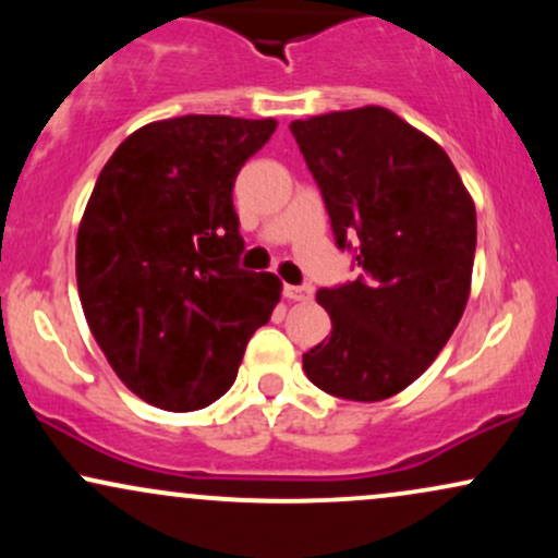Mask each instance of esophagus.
Returning a JSON list of instances; mask_svg holds the SVG:
<instances>
[{
	"label": "esophagus",
	"mask_w": 558,
	"mask_h": 558,
	"mask_svg": "<svg viewBox=\"0 0 558 558\" xmlns=\"http://www.w3.org/2000/svg\"><path fill=\"white\" fill-rule=\"evenodd\" d=\"M283 293L288 301H310L312 293H315V288L312 286H286Z\"/></svg>",
	"instance_id": "obj_1"
}]
</instances>
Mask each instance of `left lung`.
I'll list each match as a JSON object with an SVG mask.
<instances>
[{
	"instance_id": "left-lung-1",
	"label": "left lung",
	"mask_w": 558,
	"mask_h": 558,
	"mask_svg": "<svg viewBox=\"0 0 558 558\" xmlns=\"http://www.w3.org/2000/svg\"><path fill=\"white\" fill-rule=\"evenodd\" d=\"M338 248L362 275L319 288L330 338L304 354L325 393L383 401L430 367L464 315L475 265V202L430 136L386 107L293 120Z\"/></svg>"
}]
</instances>
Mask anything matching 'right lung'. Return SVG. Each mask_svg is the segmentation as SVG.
Masks as SVG:
<instances>
[{
    "label": "right lung",
    "instance_id": "add662e5",
    "mask_svg": "<svg viewBox=\"0 0 558 558\" xmlns=\"http://www.w3.org/2000/svg\"><path fill=\"white\" fill-rule=\"evenodd\" d=\"M272 118L183 114L133 131L101 168L75 239L92 336L114 375L165 412L233 386L248 338L280 301L272 272L241 270L233 183Z\"/></svg>",
    "mask_w": 558,
    "mask_h": 558
}]
</instances>
